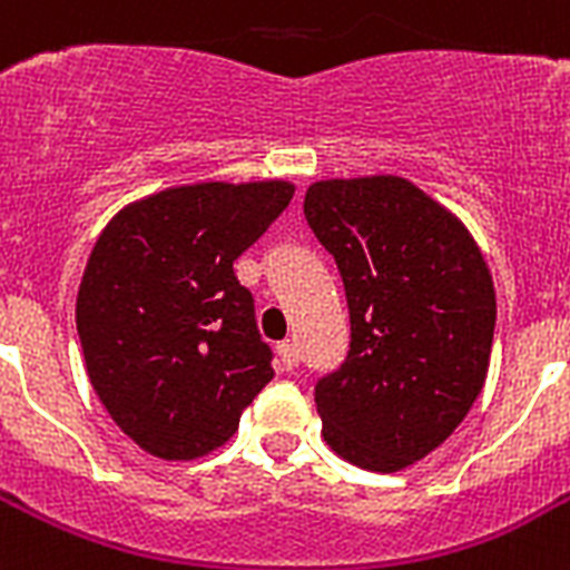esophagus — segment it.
Instances as JSON below:
<instances>
[{"instance_id": "esophagus-1", "label": "esophagus", "mask_w": 570, "mask_h": 570, "mask_svg": "<svg viewBox=\"0 0 570 570\" xmlns=\"http://www.w3.org/2000/svg\"><path fill=\"white\" fill-rule=\"evenodd\" d=\"M277 360H281V365H284L286 372H293L295 365H298V348H295L293 342H281V345H277Z\"/></svg>"}]
</instances>
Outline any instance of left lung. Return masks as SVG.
Wrapping results in <instances>:
<instances>
[{
  "label": "left lung",
  "instance_id": "obj_1",
  "mask_svg": "<svg viewBox=\"0 0 570 570\" xmlns=\"http://www.w3.org/2000/svg\"><path fill=\"white\" fill-rule=\"evenodd\" d=\"M304 216L336 261L351 342L318 377L333 451L368 471H401L460 428L478 401L494 340V286L462 222L410 180H318Z\"/></svg>",
  "mask_w": 570,
  "mask_h": 570
}]
</instances>
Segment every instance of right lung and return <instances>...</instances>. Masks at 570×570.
<instances>
[{
	"instance_id": "1",
	"label": "right lung",
	"mask_w": 570,
	"mask_h": 570,
	"mask_svg": "<svg viewBox=\"0 0 570 570\" xmlns=\"http://www.w3.org/2000/svg\"><path fill=\"white\" fill-rule=\"evenodd\" d=\"M289 198L284 180L196 184L142 198L101 230L78 289V340L92 390L142 451L205 456L272 381L234 261Z\"/></svg>"
}]
</instances>
